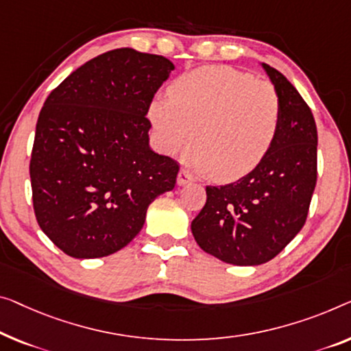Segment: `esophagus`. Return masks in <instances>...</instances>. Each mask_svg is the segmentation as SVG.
I'll list each match as a JSON object with an SVG mask.
<instances>
[{"mask_svg": "<svg viewBox=\"0 0 351 351\" xmlns=\"http://www.w3.org/2000/svg\"><path fill=\"white\" fill-rule=\"evenodd\" d=\"M192 181H193V178L189 171L184 169L180 170V173H178V184L184 186V184H189V182H192Z\"/></svg>", "mask_w": 351, "mask_h": 351, "instance_id": "esophagus-1", "label": "esophagus"}]
</instances>
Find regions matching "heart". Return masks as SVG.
<instances>
[{"label":"heart","mask_w":351,"mask_h":351,"mask_svg":"<svg viewBox=\"0 0 351 351\" xmlns=\"http://www.w3.org/2000/svg\"><path fill=\"white\" fill-rule=\"evenodd\" d=\"M170 94L148 110L159 143L175 154L197 132L191 162L213 180L228 182L249 175L273 148L282 108L269 82L230 66H203L178 77Z\"/></svg>","instance_id":"1"}]
</instances>
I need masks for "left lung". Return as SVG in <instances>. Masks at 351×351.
<instances>
[{
    "instance_id": "left-lung-1",
    "label": "left lung",
    "mask_w": 351,
    "mask_h": 351,
    "mask_svg": "<svg viewBox=\"0 0 351 351\" xmlns=\"http://www.w3.org/2000/svg\"><path fill=\"white\" fill-rule=\"evenodd\" d=\"M280 97V128L263 162L226 186H206V203L192 221L205 252L230 265L274 258L304 227L317 184V125L296 88L263 64Z\"/></svg>"
}]
</instances>
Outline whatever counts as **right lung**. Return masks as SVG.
<instances>
[{"mask_svg": "<svg viewBox=\"0 0 351 351\" xmlns=\"http://www.w3.org/2000/svg\"><path fill=\"white\" fill-rule=\"evenodd\" d=\"M173 69L160 55L114 49L45 99L29 160L33 208L42 232L69 257L123 249L149 203L175 187L180 164L149 148L146 118Z\"/></svg>", "mask_w": 351, "mask_h": 351, "instance_id": "obj_1", "label": "right lung"}]
</instances>
